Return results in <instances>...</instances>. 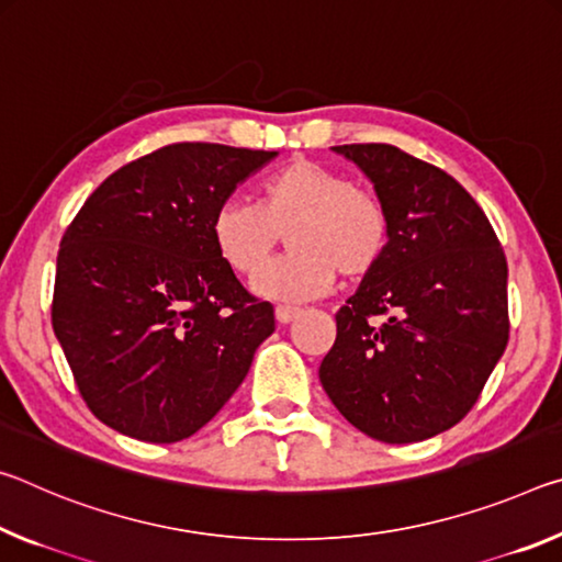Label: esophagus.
<instances>
[{
	"label": "esophagus",
	"instance_id": "34e87169",
	"mask_svg": "<svg viewBox=\"0 0 562 562\" xmlns=\"http://www.w3.org/2000/svg\"><path fill=\"white\" fill-rule=\"evenodd\" d=\"M299 314H301L299 306H286V303L276 306V321H279V324H291Z\"/></svg>",
	"mask_w": 562,
	"mask_h": 562
}]
</instances>
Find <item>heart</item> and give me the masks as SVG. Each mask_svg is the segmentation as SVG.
Returning <instances> with one entry per match:
<instances>
[{
    "label": "heart",
    "instance_id": "obj_1",
    "mask_svg": "<svg viewBox=\"0 0 562 562\" xmlns=\"http://www.w3.org/2000/svg\"><path fill=\"white\" fill-rule=\"evenodd\" d=\"M391 214L381 194L314 159H291L263 179L256 204L224 201L211 221L218 259L255 276L283 233L294 251L254 281L256 293L306 301L326 293L341 273L371 276L391 246Z\"/></svg>",
    "mask_w": 562,
    "mask_h": 562
}]
</instances>
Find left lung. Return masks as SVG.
I'll return each instance as SVG.
<instances>
[{"instance_id":"obj_1","label":"left lung","mask_w":562,"mask_h":562,"mask_svg":"<svg viewBox=\"0 0 562 562\" xmlns=\"http://www.w3.org/2000/svg\"><path fill=\"white\" fill-rule=\"evenodd\" d=\"M391 214V246L336 314L318 368L366 436L413 443L461 423L508 346V261L488 216L450 173L391 144L334 146Z\"/></svg>"}]
</instances>
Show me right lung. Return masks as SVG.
Masks as SVG:
<instances>
[{"mask_svg":"<svg viewBox=\"0 0 562 562\" xmlns=\"http://www.w3.org/2000/svg\"><path fill=\"white\" fill-rule=\"evenodd\" d=\"M276 151L181 142L116 169L61 236L52 326L94 416L177 443L216 416L276 328L218 259L211 221Z\"/></svg>","mask_w":562,"mask_h":562,"instance_id":"obj_1","label":"right lung"}]
</instances>
